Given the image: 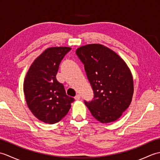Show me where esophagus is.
<instances>
[{"label":"esophagus","mask_w":160,"mask_h":160,"mask_svg":"<svg viewBox=\"0 0 160 160\" xmlns=\"http://www.w3.org/2000/svg\"><path fill=\"white\" fill-rule=\"evenodd\" d=\"M74 98H75V100H79L80 99V96L79 94H78V95H76V96H75Z\"/></svg>","instance_id":"34e87169"}]
</instances>
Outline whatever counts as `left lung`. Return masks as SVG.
<instances>
[{
	"instance_id": "left-lung-1",
	"label": "left lung",
	"mask_w": 160,
	"mask_h": 160,
	"mask_svg": "<svg viewBox=\"0 0 160 160\" xmlns=\"http://www.w3.org/2000/svg\"><path fill=\"white\" fill-rule=\"evenodd\" d=\"M76 53L93 91L92 100L84 101L91 115L101 123L118 120L129 107L133 94L128 67L116 53L100 44L80 47Z\"/></svg>"
}]
</instances>
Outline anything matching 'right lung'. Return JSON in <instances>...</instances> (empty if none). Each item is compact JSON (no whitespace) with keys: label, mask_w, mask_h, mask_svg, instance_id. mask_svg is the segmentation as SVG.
I'll use <instances>...</instances> for the list:
<instances>
[{"label":"right lung","mask_w":160,"mask_h":160,"mask_svg":"<svg viewBox=\"0 0 160 160\" xmlns=\"http://www.w3.org/2000/svg\"><path fill=\"white\" fill-rule=\"evenodd\" d=\"M70 47H51L37 58L24 81V93L32 113L47 124L58 122L68 113L73 98L56 79L60 64Z\"/></svg>","instance_id":"obj_1"}]
</instances>
